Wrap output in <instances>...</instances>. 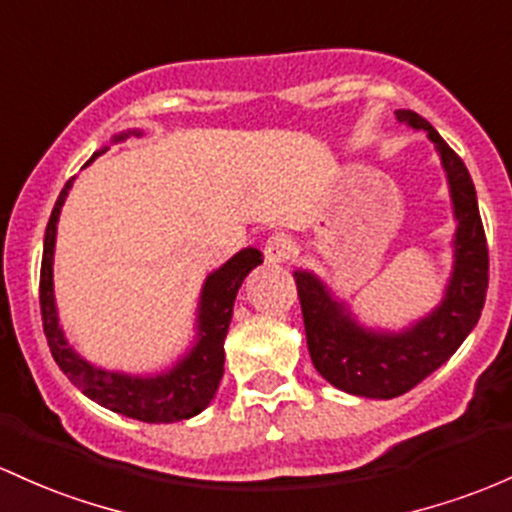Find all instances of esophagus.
<instances>
[{"label": "esophagus", "instance_id": "esophagus-1", "mask_svg": "<svg viewBox=\"0 0 512 512\" xmlns=\"http://www.w3.org/2000/svg\"><path fill=\"white\" fill-rule=\"evenodd\" d=\"M296 252V243L291 235L274 233L269 235L265 243V255L269 262H289Z\"/></svg>", "mask_w": 512, "mask_h": 512}]
</instances>
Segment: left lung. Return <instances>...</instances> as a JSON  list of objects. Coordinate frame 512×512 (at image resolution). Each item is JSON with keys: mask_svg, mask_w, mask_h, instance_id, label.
Wrapping results in <instances>:
<instances>
[{"mask_svg": "<svg viewBox=\"0 0 512 512\" xmlns=\"http://www.w3.org/2000/svg\"><path fill=\"white\" fill-rule=\"evenodd\" d=\"M396 119L428 131L447 172L457 233L445 299L411 328L381 333L359 325L316 274L294 272L313 367L335 389L364 398H396L442 367L479 323L488 289L486 233L462 157L415 111L398 109Z\"/></svg>", "mask_w": 512, "mask_h": 512, "instance_id": "obj_1", "label": "left lung"}]
</instances>
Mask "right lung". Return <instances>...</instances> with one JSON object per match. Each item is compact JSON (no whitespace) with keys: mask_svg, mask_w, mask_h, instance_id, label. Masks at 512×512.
Listing matches in <instances>:
<instances>
[{"mask_svg":"<svg viewBox=\"0 0 512 512\" xmlns=\"http://www.w3.org/2000/svg\"><path fill=\"white\" fill-rule=\"evenodd\" d=\"M140 136V131H126L114 136V143ZM106 150V148H104ZM92 155V160L97 155ZM89 160V162H92ZM87 162V165H89ZM75 179V177H72ZM72 179L65 184L55 201L53 213L46 226V240H43V262H41V316L43 333L48 338L50 355L58 367L77 389L99 406L109 411L126 415V418L143 420V423H177V420L194 418L204 411L216 396L218 384L223 376V340H226L230 318H233V303L238 296L240 284L247 274L262 262V252L257 247H245L238 255L216 272L206 277L204 289L199 299V318H196V342L177 364L165 374L155 376H133L123 372H106L94 367L87 359H82L65 340L63 328L58 323V308L53 296V250H55V230H58L60 209L65 204V196L70 192Z\"/></svg>","mask_w":512,"mask_h":512,"instance_id":"add662e5","label":"right lung"}]
</instances>
